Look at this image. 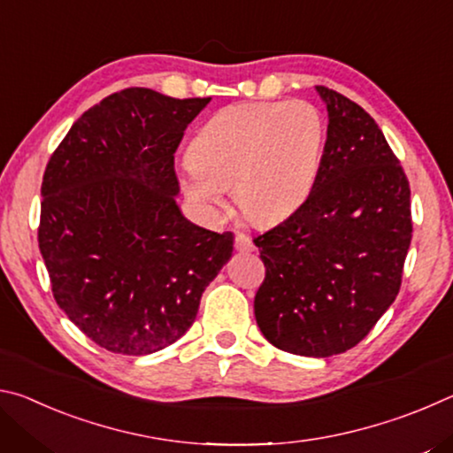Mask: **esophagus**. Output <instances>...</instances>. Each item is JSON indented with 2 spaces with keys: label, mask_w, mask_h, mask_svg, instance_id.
Instances as JSON below:
<instances>
[{
  "label": "esophagus",
  "mask_w": 453,
  "mask_h": 453,
  "mask_svg": "<svg viewBox=\"0 0 453 453\" xmlns=\"http://www.w3.org/2000/svg\"><path fill=\"white\" fill-rule=\"evenodd\" d=\"M235 250L237 251H251L254 250V242H251V237L248 234L237 232L235 234Z\"/></svg>",
  "instance_id": "esophagus-1"
}]
</instances>
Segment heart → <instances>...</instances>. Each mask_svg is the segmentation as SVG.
<instances>
[{
  "label": "heart",
  "mask_w": 453,
  "mask_h": 453,
  "mask_svg": "<svg viewBox=\"0 0 453 453\" xmlns=\"http://www.w3.org/2000/svg\"><path fill=\"white\" fill-rule=\"evenodd\" d=\"M324 142V119L308 102L229 105L191 142L181 189L208 218L224 210L226 189H234L251 224H278L310 197Z\"/></svg>",
  "instance_id": "1"
}]
</instances>
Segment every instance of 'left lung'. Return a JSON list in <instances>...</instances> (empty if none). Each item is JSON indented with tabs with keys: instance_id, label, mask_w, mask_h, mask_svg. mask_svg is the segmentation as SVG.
<instances>
[{
	"instance_id": "obj_1",
	"label": "left lung",
	"mask_w": 453,
	"mask_h": 453,
	"mask_svg": "<svg viewBox=\"0 0 453 453\" xmlns=\"http://www.w3.org/2000/svg\"><path fill=\"white\" fill-rule=\"evenodd\" d=\"M327 107L319 175L300 210L257 235L254 311L267 342L329 357L357 346L394 303L411 242L410 181L364 107L318 86Z\"/></svg>"
}]
</instances>
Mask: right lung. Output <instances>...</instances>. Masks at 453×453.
Listing matches in <instances>:
<instances>
[{"instance_id":"right-lung-1","label":"right lung","mask_w":453,"mask_h":453,"mask_svg":"<svg viewBox=\"0 0 453 453\" xmlns=\"http://www.w3.org/2000/svg\"><path fill=\"white\" fill-rule=\"evenodd\" d=\"M210 99L121 89L75 121L45 167L37 242L53 297L113 354L178 342L232 257V232L191 224L175 203L173 153Z\"/></svg>"}]
</instances>
